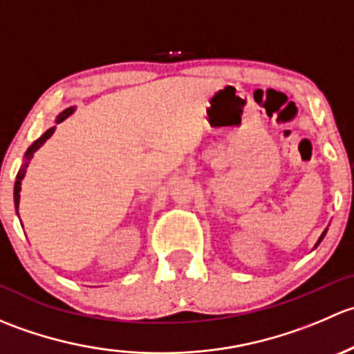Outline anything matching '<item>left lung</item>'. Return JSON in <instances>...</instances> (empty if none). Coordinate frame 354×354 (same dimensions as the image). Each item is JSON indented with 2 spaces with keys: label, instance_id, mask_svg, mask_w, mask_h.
<instances>
[{
  "label": "left lung",
  "instance_id": "1",
  "mask_svg": "<svg viewBox=\"0 0 354 354\" xmlns=\"http://www.w3.org/2000/svg\"><path fill=\"white\" fill-rule=\"evenodd\" d=\"M326 233H327V230H326V231H324V233H322V236H320V240H319V243H320V241H322V238H324V236H326Z\"/></svg>",
  "mask_w": 354,
  "mask_h": 354
}]
</instances>
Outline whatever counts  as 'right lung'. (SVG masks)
Listing matches in <instances>:
<instances>
[{"instance_id": "add662e5", "label": "right lung", "mask_w": 354, "mask_h": 354, "mask_svg": "<svg viewBox=\"0 0 354 354\" xmlns=\"http://www.w3.org/2000/svg\"><path fill=\"white\" fill-rule=\"evenodd\" d=\"M71 113H73V108H70V109H65V111H63V113L62 114H59V116H58V120H56V121H58V123H59V121H63V120H65V118H68V116H70V114ZM53 131H55V128H49V130L48 131H46V133L44 135H42V137L41 138H37V140H35L34 142V144H32L30 145V147H28V151H27V154H25V159H30V157H32V154H34V152L35 151H37V149L39 147H41V145L42 144H44V142L46 140H48V138L49 137H51V135H53ZM27 166H28V164L27 162H25L24 164V166L22 167H20V171H19V174H17V181H15V194H13V197H15V209H17V214H19V202H20V188H22V180H24V176H25V169H27Z\"/></svg>"}]
</instances>
